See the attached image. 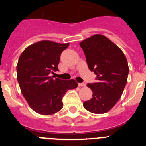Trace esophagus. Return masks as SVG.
<instances>
[{
  "label": "esophagus",
  "mask_w": 146,
  "mask_h": 146,
  "mask_svg": "<svg viewBox=\"0 0 146 146\" xmlns=\"http://www.w3.org/2000/svg\"><path fill=\"white\" fill-rule=\"evenodd\" d=\"M78 86H79V87H84V86H86V83H84V82H82V83H78Z\"/></svg>",
  "instance_id": "34e87169"
}]
</instances>
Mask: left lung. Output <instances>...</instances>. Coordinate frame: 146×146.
<instances>
[{"label": "left lung", "mask_w": 146, "mask_h": 146, "mask_svg": "<svg viewBox=\"0 0 146 146\" xmlns=\"http://www.w3.org/2000/svg\"><path fill=\"white\" fill-rule=\"evenodd\" d=\"M89 69L97 82L88 83L92 98L83 102L88 111L95 114L108 112L118 102L127 82L128 62L122 50L101 34H95L80 43Z\"/></svg>", "instance_id": "obj_1"}]
</instances>
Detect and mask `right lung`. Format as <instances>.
Masks as SVG:
<instances>
[{
    "instance_id": "obj_1",
    "label": "right lung",
    "mask_w": 146,
    "mask_h": 146,
    "mask_svg": "<svg viewBox=\"0 0 146 146\" xmlns=\"http://www.w3.org/2000/svg\"><path fill=\"white\" fill-rule=\"evenodd\" d=\"M69 45L44 40L28 46L20 55L17 66V81L23 96L37 113L49 115L60 111L64 94L77 87L74 80L50 77L58 71L60 54Z\"/></svg>"
}]
</instances>
